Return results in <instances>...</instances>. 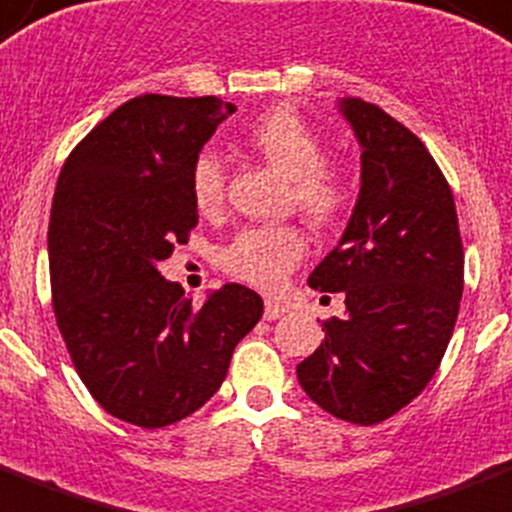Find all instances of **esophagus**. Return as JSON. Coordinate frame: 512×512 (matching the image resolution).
Segmentation results:
<instances>
[{
  "mask_svg": "<svg viewBox=\"0 0 512 512\" xmlns=\"http://www.w3.org/2000/svg\"><path fill=\"white\" fill-rule=\"evenodd\" d=\"M286 313H292V305L278 302V299H265V318H268V321H278V318H284Z\"/></svg>",
  "mask_w": 512,
  "mask_h": 512,
  "instance_id": "1",
  "label": "esophagus"
}]
</instances>
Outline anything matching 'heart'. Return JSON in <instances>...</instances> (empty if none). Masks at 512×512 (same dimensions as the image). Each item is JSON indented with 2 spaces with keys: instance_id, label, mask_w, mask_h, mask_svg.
<instances>
[{
  "instance_id": "1",
  "label": "heart",
  "mask_w": 512,
  "mask_h": 512,
  "mask_svg": "<svg viewBox=\"0 0 512 512\" xmlns=\"http://www.w3.org/2000/svg\"><path fill=\"white\" fill-rule=\"evenodd\" d=\"M249 144L292 181L294 205L313 220H331L350 199L344 170L323 160L321 139L297 112L276 107L249 128ZM191 199L199 213L223 205L226 173L215 152H202L191 165ZM307 239L297 226H252L223 249V268L249 284L276 289L302 263Z\"/></svg>"
}]
</instances>
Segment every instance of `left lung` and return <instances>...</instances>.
I'll return each mask as SVG.
<instances>
[{"instance_id":"obj_1","label":"left lung","mask_w":512,"mask_h":512,"mask_svg":"<svg viewBox=\"0 0 512 512\" xmlns=\"http://www.w3.org/2000/svg\"><path fill=\"white\" fill-rule=\"evenodd\" d=\"M360 144V191L342 239L307 278L347 313L297 365L305 394L373 426L413 402L442 363L463 297L455 199L423 141L381 107L339 99Z\"/></svg>"}]
</instances>
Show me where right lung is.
Here are the masks:
<instances>
[{"instance_id": "right-lung-1", "label": "right lung", "mask_w": 512, "mask_h": 512, "mask_svg": "<svg viewBox=\"0 0 512 512\" xmlns=\"http://www.w3.org/2000/svg\"><path fill=\"white\" fill-rule=\"evenodd\" d=\"M236 107L144 94L107 115L65 160L49 218L52 305L91 397L120 421L162 429L205 405L263 315L226 284L194 307L157 265L197 226L191 165Z\"/></svg>"}]
</instances>
